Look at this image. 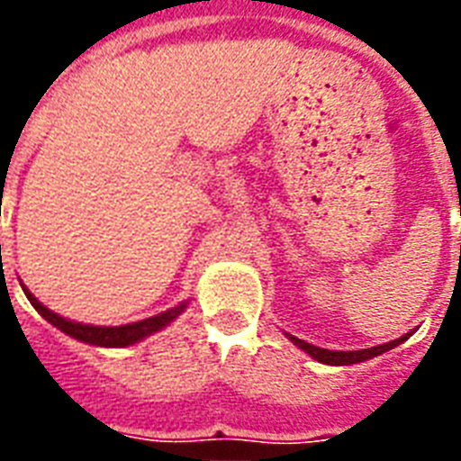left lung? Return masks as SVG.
I'll return each mask as SVG.
<instances>
[{
    "instance_id": "left-lung-1",
    "label": "left lung",
    "mask_w": 461,
    "mask_h": 461,
    "mask_svg": "<svg viewBox=\"0 0 461 461\" xmlns=\"http://www.w3.org/2000/svg\"><path fill=\"white\" fill-rule=\"evenodd\" d=\"M411 335V332H409ZM409 335H402L400 339H393V342L387 344H378V347H371V349H358V351H332V349H321V347H315V344H308L303 339L294 335H287L292 342L303 349L308 357H313L315 361H321V364L328 366H351V364H361V361H368L373 357H380V354H385V351L394 349L397 344H402L404 339H409Z\"/></svg>"
}]
</instances>
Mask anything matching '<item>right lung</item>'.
I'll return each instance as SVG.
<instances>
[{
    "label": "right lung",
    "instance_id": "obj_1",
    "mask_svg": "<svg viewBox=\"0 0 461 461\" xmlns=\"http://www.w3.org/2000/svg\"><path fill=\"white\" fill-rule=\"evenodd\" d=\"M23 292L25 296H28V302L32 303V308H35L47 322H52L54 328L61 330V332H67L68 337H74L78 342L93 344V347H129V344L140 342V339H146L148 335H153V332L162 330L165 325H169V322H172L179 313H184V308H186V302H184L179 303V306L165 311V313L146 318V321L129 322V325H117V328H103V325H83V322L67 321V318H61V315H57L47 306H42V303H40L25 287Z\"/></svg>",
    "mask_w": 461,
    "mask_h": 461
}]
</instances>
